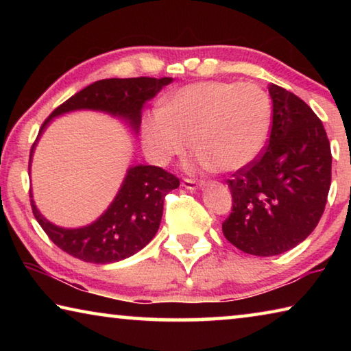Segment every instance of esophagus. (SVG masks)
<instances>
[{"label": "esophagus", "mask_w": 351, "mask_h": 351, "mask_svg": "<svg viewBox=\"0 0 351 351\" xmlns=\"http://www.w3.org/2000/svg\"><path fill=\"white\" fill-rule=\"evenodd\" d=\"M182 186L186 187V189H189V190H197L198 187L203 186V182H198V181H195V180H189V178H184Z\"/></svg>", "instance_id": "1"}]
</instances>
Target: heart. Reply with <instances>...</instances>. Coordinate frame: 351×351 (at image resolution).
<instances>
[{
  "label": "heart",
  "instance_id": "obj_1",
  "mask_svg": "<svg viewBox=\"0 0 351 351\" xmlns=\"http://www.w3.org/2000/svg\"><path fill=\"white\" fill-rule=\"evenodd\" d=\"M271 100L254 83L199 82L169 94L147 112L142 144L154 164L182 156L192 141L198 161L223 173L251 164L271 130Z\"/></svg>",
  "mask_w": 351,
  "mask_h": 351
}]
</instances>
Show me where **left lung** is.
Segmentation results:
<instances>
[{
    "label": "left lung",
    "mask_w": 351,
    "mask_h": 351,
    "mask_svg": "<svg viewBox=\"0 0 351 351\" xmlns=\"http://www.w3.org/2000/svg\"><path fill=\"white\" fill-rule=\"evenodd\" d=\"M268 88V144L228 180L234 204L223 223L226 240L258 257L287 252L313 232L331 184V150L322 121L295 94L274 83Z\"/></svg>",
    "instance_id": "left-lung-1"
}]
</instances>
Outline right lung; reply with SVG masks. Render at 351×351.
<instances>
[{"label":"right lung","mask_w":351,"mask_h":351,"mask_svg":"<svg viewBox=\"0 0 351 351\" xmlns=\"http://www.w3.org/2000/svg\"><path fill=\"white\" fill-rule=\"evenodd\" d=\"M171 80V77H134L94 82L52 111L41 125L37 141L52 119L77 110L108 112L123 119L138 133L142 106ZM37 141L31 148V159ZM178 186L180 180L161 167L133 165L108 209L94 223L77 229L58 228L47 221L38 212L32 195L31 206L35 219L62 251L88 263L105 265L132 257L153 240L162 218L165 195Z\"/></svg>","instance_id":"obj_1"}]
</instances>
